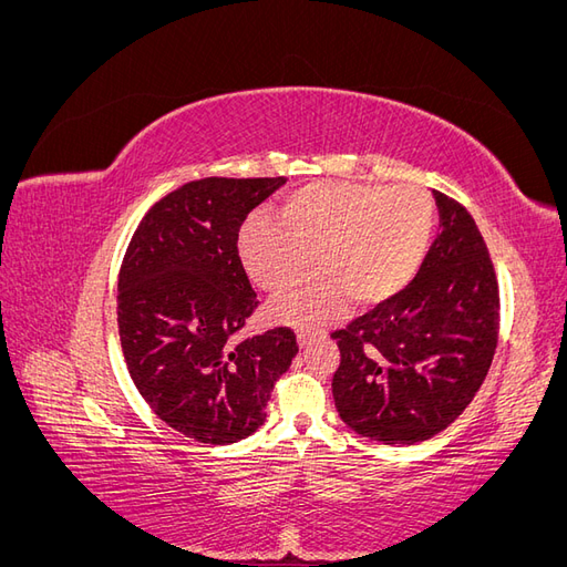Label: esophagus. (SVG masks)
Masks as SVG:
<instances>
[{"label": "esophagus", "instance_id": "obj_1", "mask_svg": "<svg viewBox=\"0 0 567 567\" xmlns=\"http://www.w3.org/2000/svg\"><path fill=\"white\" fill-rule=\"evenodd\" d=\"M323 336H326L323 329H312V326H300V329H298V342H300V348L310 346V342H315L317 338H323Z\"/></svg>", "mask_w": 567, "mask_h": 567}]
</instances>
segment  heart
Segmentation results:
<instances>
[{"instance_id":"heart-1","label":"heart","mask_w":567,"mask_h":567,"mask_svg":"<svg viewBox=\"0 0 567 567\" xmlns=\"http://www.w3.org/2000/svg\"><path fill=\"white\" fill-rule=\"evenodd\" d=\"M435 229V203L421 186L315 182L296 188L277 219L252 215L238 231V257L267 293H284L317 262L323 274L284 296L296 319L331 315L346 296L375 305L416 277Z\"/></svg>"}]
</instances>
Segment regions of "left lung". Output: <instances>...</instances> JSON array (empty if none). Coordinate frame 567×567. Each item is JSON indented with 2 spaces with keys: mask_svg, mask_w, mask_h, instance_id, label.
Returning a JSON list of instances; mask_svg holds the SVG:
<instances>
[{
  "mask_svg": "<svg viewBox=\"0 0 567 567\" xmlns=\"http://www.w3.org/2000/svg\"><path fill=\"white\" fill-rule=\"evenodd\" d=\"M442 231L404 290L331 333L333 400L362 437L414 444L471 404L499 340V284L463 205L433 192Z\"/></svg>",
  "mask_w": 567,
  "mask_h": 567,
  "instance_id": "obj_1",
  "label": "left lung"
}]
</instances>
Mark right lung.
Listing matches in <instances>:
<instances>
[{"instance_id":"right-lung-1","label":"right lung","mask_w":567,"mask_h":567,"mask_svg":"<svg viewBox=\"0 0 567 567\" xmlns=\"http://www.w3.org/2000/svg\"><path fill=\"white\" fill-rule=\"evenodd\" d=\"M281 184L188 182L151 205L120 265L127 371L153 414L196 442L229 444L255 433L298 352L288 326L241 336L260 302L238 257V229Z\"/></svg>"}]
</instances>
